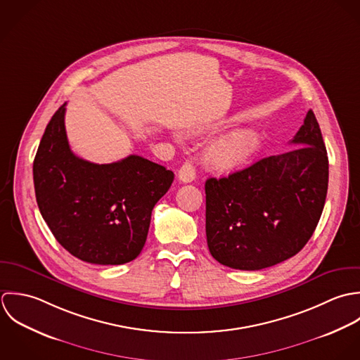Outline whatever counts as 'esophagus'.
I'll return each mask as SVG.
<instances>
[{
	"label": "esophagus",
	"instance_id": "1",
	"mask_svg": "<svg viewBox=\"0 0 360 360\" xmlns=\"http://www.w3.org/2000/svg\"><path fill=\"white\" fill-rule=\"evenodd\" d=\"M178 176L185 184H189V182L195 181V178H196V168H195V165L192 162H185L181 167L179 172H178Z\"/></svg>",
	"mask_w": 360,
	"mask_h": 360
}]
</instances>
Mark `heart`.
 Segmentation results:
<instances>
[{
    "label": "heart",
    "instance_id": "heart-1",
    "mask_svg": "<svg viewBox=\"0 0 360 360\" xmlns=\"http://www.w3.org/2000/svg\"><path fill=\"white\" fill-rule=\"evenodd\" d=\"M260 144V136L253 129H239L212 142L206 155L216 169L235 171L248 164Z\"/></svg>",
    "mask_w": 360,
    "mask_h": 360
}]
</instances>
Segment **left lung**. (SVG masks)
Here are the masks:
<instances>
[{
    "instance_id": "obj_1",
    "label": "left lung",
    "mask_w": 360,
    "mask_h": 360,
    "mask_svg": "<svg viewBox=\"0 0 360 360\" xmlns=\"http://www.w3.org/2000/svg\"><path fill=\"white\" fill-rule=\"evenodd\" d=\"M293 148L226 178L206 181L212 256L236 270H262L295 256L313 235L328 188V157L311 110Z\"/></svg>"
}]
</instances>
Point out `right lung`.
<instances>
[{"instance_id":"right-lung-1","label":"right lung","mask_w":360,"mask_h":360,"mask_svg":"<svg viewBox=\"0 0 360 360\" xmlns=\"http://www.w3.org/2000/svg\"><path fill=\"white\" fill-rule=\"evenodd\" d=\"M65 105L50 120L33 161L39 210L75 257L101 266L132 262L174 172L135 154L111 164L79 158L67 139Z\"/></svg>"}]
</instances>
